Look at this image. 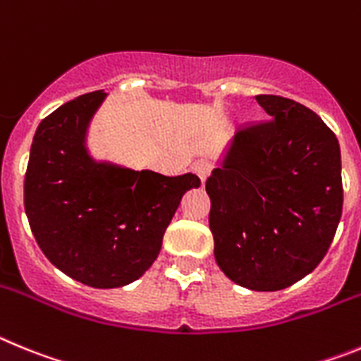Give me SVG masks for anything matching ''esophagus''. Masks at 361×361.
<instances>
[{
    "mask_svg": "<svg viewBox=\"0 0 361 361\" xmlns=\"http://www.w3.org/2000/svg\"><path fill=\"white\" fill-rule=\"evenodd\" d=\"M192 171L197 174V176H200V180L204 183V180H207V178H209V174L212 173V164L207 160H200L194 164Z\"/></svg>",
    "mask_w": 361,
    "mask_h": 361,
    "instance_id": "1",
    "label": "esophagus"
}]
</instances>
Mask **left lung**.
<instances>
[{"label":"left lung","mask_w":361,"mask_h":361,"mask_svg":"<svg viewBox=\"0 0 361 361\" xmlns=\"http://www.w3.org/2000/svg\"><path fill=\"white\" fill-rule=\"evenodd\" d=\"M269 120L237 131L207 180L214 255L253 291H277L311 274L342 217L340 145L310 108L257 95Z\"/></svg>","instance_id":"left-lung-1"}]
</instances>
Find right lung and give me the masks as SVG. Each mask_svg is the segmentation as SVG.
Listing matches in <instances>:
<instances>
[{
    "label": "right lung",
    "mask_w": 361,
    "mask_h": 361,
    "mask_svg": "<svg viewBox=\"0 0 361 361\" xmlns=\"http://www.w3.org/2000/svg\"><path fill=\"white\" fill-rule=\"evenodd\" d=\"M104 92L86 93L39 124L25 174V212L39 248L68 277L92 288H120L151 268L192 173L95 161L86 149L87 124Z\"/></svg>",
    "instance_id": "add662e5"
}]
</instances>
